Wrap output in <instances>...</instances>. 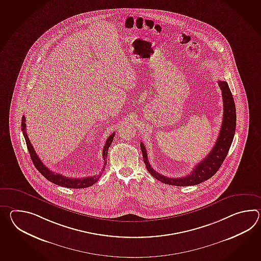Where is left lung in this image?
<instances>
[{
  "mask_svg": "<svg viewBox=\"0 0 261 261\" xmlns=\"http://www.w3.org/2000/svg\"><path fill=\"white\" fill-rule=\"evenodd\" d=\"M218 85L222 91V97L224 103V114L220 133L213 150L201 162L195 166V168H193V171L189 175L181 178H168L162 174L156 172L151 168L150 163L148 161L147 151L145 149L144 144L141 142L140 149L142 151L145 166L151 176L154 177L156 180L169 186H196L208 180L220 168L221 165L226 159L234 138L236 129V108L228 84L226 81H219Z\"/></svg>",
  "mask_w": 261,
  "mask_h": 261,
  "instance_id": "1",
  "label": "left lung"
}]
</instances>
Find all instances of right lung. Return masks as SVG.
Masks as SVG:
<instances>
[{"mask_svg":"<svg viewBox=\"0 0 261 261\" xmlns=\"http://www.w3.org/2000/svg\"><path fill=\"white\" fill-rule=\"evenodd\" d=\"M21 130L23 132L24 138H25V141H26V144H27L30 155H31V158H32L36 169L46 178V180L51 181L53 184H55L57 186L67 187V188H75V189L86 188L89 186H92L100 179V177L102 176L105 168H106V163H107L106 159L108 157L109 148H110V144L112 143L113 138L115 136V133L111 134L109 137V139H107V141H106V144H105L104 149H103V158H104L105 163L101 172L98 175H94V176H91V177L75 179V178H67V177L63 176L60 173L53 172L51 170H49L48 168H46L43 163L41 162L40 158L37 156L33 145L31 144V141L28 139V135L26 133V123H25V117L24 116H22V119H21Z\"/></svg>","mask_w":261,"mask_h":261,"instance_id":"1","label":"right lung"}]
</instances>
